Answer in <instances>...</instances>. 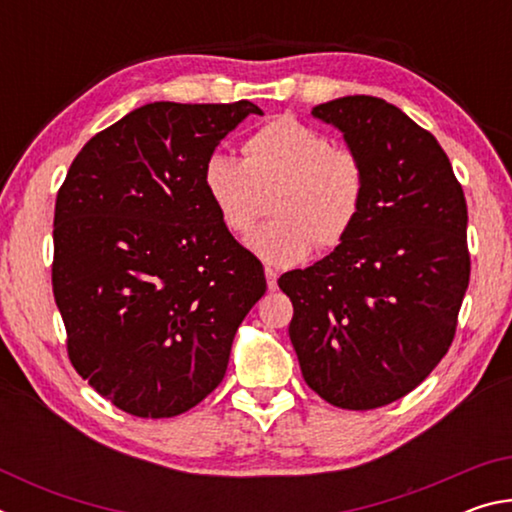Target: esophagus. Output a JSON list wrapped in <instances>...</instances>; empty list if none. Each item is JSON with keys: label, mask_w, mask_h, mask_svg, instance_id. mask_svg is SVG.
I'll use <instances>...</instances> for the list:
<instances>
[{"label": "esophagus", "mask_w": 512, "mask_h": 512, "mask_svg": "<svg viewBox=\"0 0 512 512\" xmlns=\"http://www.w3.org/2000/svg\"><path fill=\"white\" fill-rule=\"evenodd\" d=\"M264 275H266L268 289L275 291V289H277V271H275V268H273V266H266V268H264Z\"/></svg>", "instance_id": "obj_1"}]
</instances>
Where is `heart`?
Instances as JSON below:
<instances>
[{
  "label": "heart",
  "mask_w": 512,
  "mask_h": 512,
  "mask_svg": "<svg viewBox=\"0 0 512 512\" xmlns=\"http://www.w3.org/2000/svg\"><path fill=\"white\" fill-rule=\"evenodd\" d=\"M203 185L223 228L244 237L271 201L273 221L248 237V248L273 266H293L318 244L350 235L366 194L363 164L345 146L293 117L264 124L244 144V160L212 153Z\"/></svg>",
  "instance_id": "obj_1"
}]
</instances>
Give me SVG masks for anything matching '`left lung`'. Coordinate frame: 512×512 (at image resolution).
Here are the masks:
<instances>
[{
  "instance_id": "obj_1",
  "label": "left lung",
  "mask_w": 512,
  "mask_h": 512,
  "mask_svg": "<svg viewBox=\"0 0 512 512\" xmlns=\"http://www.w3.org/2000/svg\"><path fill=\"white\" fill-rule=\"evenodd\" d=\"M311 115L357 153L366 194L350 235L277 284L311 391L368 411L411 393L452 345L470 282L467 205L436 137L393 103L354 94Z\"/></svg>"
}]
</instances>
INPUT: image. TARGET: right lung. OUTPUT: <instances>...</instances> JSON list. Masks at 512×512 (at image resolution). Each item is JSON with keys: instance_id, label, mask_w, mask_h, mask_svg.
<instances>
[{"instance_id": "1", "label": "right lung", "mask_w": 512, "mask_h": 512, "mask_svg": "<svg viewBox=\"0 0 512 512\" xmlns=\"http://www.w3.org/2000/svg\"><path fill=\"white\" fill-rule=\"evenodd\" d=\"M255 103L155 101L76 155L56 198L51 284L72 366L137 418H173L221 384L264 296L255 255L223 228L205 160Z\"/></svg>"}]
</instances>
